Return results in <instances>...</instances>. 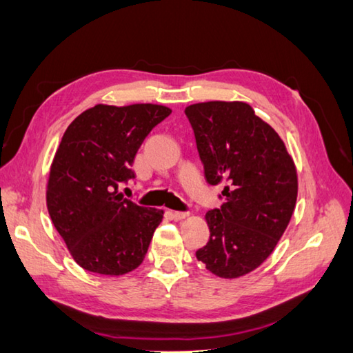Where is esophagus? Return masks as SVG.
Returning a JSON list of instances; mask_svg holds the SVG:
<instances>
[{
    "label": "esophagus",
    "instance_id": "34e87169",
    "mask_svg": "<svg viewBox=\"0 0 353 353\" xmlns=\"http://www.w3.org/2000/svg\"><path fill=\"white\" fill-rule=\"evenodd\" d=\"M188 214H190V211H174V213H172V217H174L176 221H182Z\"/></svg>",
    "mask_w": 353,
    "mask_h": 353
}]
</instances>
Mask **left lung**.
<instances>
[{
    "label": "left lung",
    "mask_w": 353,
    "mask_h": 353,
    "mask_svg": "<svg viewBox=\"0 0 353 353\" xmlns=\"http://www.w3.org/2000/svg\"><path fill=\"white\" fill-rule=\"evenodd\" d=\"M199 157L210 185L225 183L221 208L205 214L207 245L196 258L221 278H239L264 262L290 222L298 177L285 145L242 101L191 105Z\"/></svg>",
    "instance_id": "8db88e82"
}]
</instances>
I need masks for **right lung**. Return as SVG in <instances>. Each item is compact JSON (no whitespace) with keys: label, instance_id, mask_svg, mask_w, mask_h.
Here are the masks:
<instances>
[{"label":"right lung","instance_id":"right-lung-1","mask_svg":"<svg viewBox=\"0 0 353 353\" xmlns=\"http://www.w3.org/2000/svg\"><path fill=\"white\" fill-rule=\"evenodd\" d=\"M171 114L162 105H97L63 134L48 183V210L77 264L119 276L137 268L163 211L119 194L151 130Z\"/></svg>","mask_w":353,"mask_h":353}]
</instances>
